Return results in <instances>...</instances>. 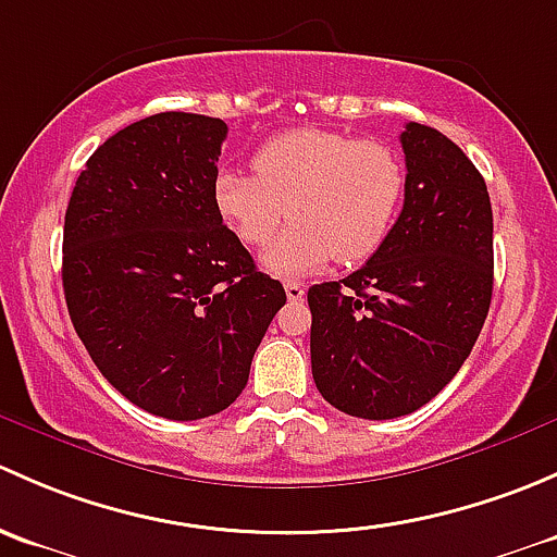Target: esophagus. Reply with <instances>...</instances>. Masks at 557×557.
Returning <instances> with one entry per match:
<instances>
[{
  "label": "esophagus",
  "instance_id": "obj_1",
  "mask_svg": "<svg viewBox=\"0 0 557 557\" xmlns=\"http://www.w3.org/2000/svg\"><path fill=\"white\" fill-rule=\"evenodd\" d=\"M284 289H286V297H289L292 302H297L306 297V284H300V281H286Z\"/></svg>",
  "mask_w": 557,
  "mask_h": 557
}]
</instances>
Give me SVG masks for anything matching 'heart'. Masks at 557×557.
Instances as JSON below:
<instances>
[{"instance_id": "heart-1", "label": "heart", "mask_w": 557, "mask_h": 557, "mask_svg": "<svg viewBox=\"0 0 557 557\" xmlns=\"http://www.w3.org/2000/svg\"><path fill=\"white\" fill-rule=\"evenodd\" d=\"M255 174L225 169L214 206L246 246L273 238L286 211L295 222L262 255L276 276H306L330 260L357 265L388 238L405 195L397 150L324 128H295L268 139Z\"/></svg>"}]
</instances>
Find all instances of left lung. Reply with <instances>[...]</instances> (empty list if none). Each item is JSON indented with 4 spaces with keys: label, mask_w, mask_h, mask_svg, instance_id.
<instances>
[{
    "label": "left lung",
    "mask_w": 557,
    "mask_h": 557,
    "mask_svg": "<svg viewBox=\"0 0 557 557\" xmlns=\"http://www.w3.org/2000/svg\"><path fill=\"white\" fill-rule=\"evenodd\" d=\"M405 203L381 249L308 289L321 397L386 421L437 397L467 362L493 292V211L472 160L437 128L407 123Z\"/></svg>",
    "instance_id": "8db88e82"
}]
</instances>
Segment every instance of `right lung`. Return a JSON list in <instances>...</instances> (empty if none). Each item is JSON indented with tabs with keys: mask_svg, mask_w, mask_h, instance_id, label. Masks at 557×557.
I'll return each instance as SVG.
<instances>
[{
	"mask_svg": "<svg viewBox=\"0 0 557 557\" xmlns=\"http://www.w3.org/2000/svg\"><path fill=\"white\" fill-rule=\"evenodd\" d=\"M220 117L160 112L109 136L64 220V295L79 341L128 403L198 421L238 399L286 302L214 206Z\"/></svg>",
	"mask_w": 557,
	"mask_h": 557,
	"instance_id": "1",
	"label": "right lung"
}]
</instances>
